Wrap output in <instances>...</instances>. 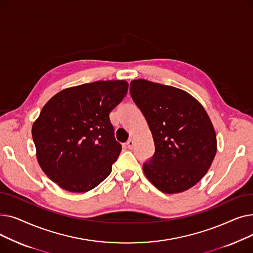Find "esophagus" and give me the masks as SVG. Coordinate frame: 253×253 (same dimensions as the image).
I'll use <instances>...</instances> for the list:
<instances>
[{
    "instance_id": "esophagus-1",
    "label": "esophagus",
    "mask_w": 253,
    "mask_h": 253,
    "mask_svg": "<svg viewBox=\"0 0 253 253\" xmlns=\"http://www.w3.org/2000/svg\"><path fill=\"white\" fill-rule=\"evenodd\" d=\"M134 147V141L133 139H129L127 142H126V148L129 149V150H132Z\"/></svg>"
}]
</instances>
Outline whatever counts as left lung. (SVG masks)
<instances>
[{"label":"left lung","instance_id":"8db88e82","mask_svg":"<svg viewBox=\"0 0 253 253\" xmlns=\"http://www.w3.org/2000/svg\"><path fill=\"white\" fill-rule=\"evenodd\" d=\"M130 94L149 124L155 154L145 176L165 194L191 189L206 174L216 154V134L202 104L181 89L133 80Z\"/></svg>","mask_w":253,"mask_h":253}]
</instances>
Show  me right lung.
Listing matches in <instances>:
<instances>
[{"mask_svg":"<svg viewBox=\"0 0 253 253\" xmlns=\"http://www.w3.org/2000/svg\"><path fill=\"white\" fill-rule=\"evenodd\" d=\"M124 80L66 88L53 96L33 124L37 159L65 191L85 193L110 175L122 151L110 113L127 94Z\"/></svg>","mask_w":253,"mask_h":253,"instance_id":"1","label":"right lung"}]
</instances>
